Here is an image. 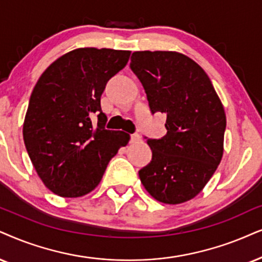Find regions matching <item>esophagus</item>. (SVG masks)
<instances>
[{
    "label": "esophagus",
    "mask_w": 262,
    "mask_h": 262,
    "mask_svg": "<svg viewBox=\"0 0 262 262\" xmlns=\"http://www.w3.org/2000/svg\"><path fill=\"white\" fill-rule=\"evenodd\" d=\"M139 140H140V135H139V134L135 133V134L130 135V142H137Z\"/></svg>",
    "instance_id": "esophagus-1"
}]
</instances>
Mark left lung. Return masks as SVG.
<instances>
[{
  "label": "left lung",
  "mask_w": 262,
  "mask_h": 262,
  "mask_svg": "<svg viewBox=\"0 0 262 262\" xmlns=\"http://www.w3.org/2000/svg\"><path fill=\"white\" fill-rule=\"evenodd\" d=\"M130 69L140 79L152 114L167 115V134L147 139L152 160L139 170L141 183L162 203L190 201L223 158V104L203 69L181 53L134 52Z\"/></svg>",
  "instance_id": "obj_1"
}]
</instances>
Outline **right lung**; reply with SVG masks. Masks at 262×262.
<instances>
[{
  "instance_id": "right-lung-1",
  "label": "right lung",
  "mask_w": 262,
  "mask_h": 262,
  "mask_svg": "<svg viewBox=\"0 0 262 262\" xmlns=\"http://www.w3.org/2000/svg\"><path fill=\"white\" fill-rule=\"evenodd\" d=\"M129 57V51L78 48L49 65L36 83L23 137L38 177L53 193L68 198L89 193L128 144L129 134L105 128L100 98Z\"/></svg>"
}]
</instances>
